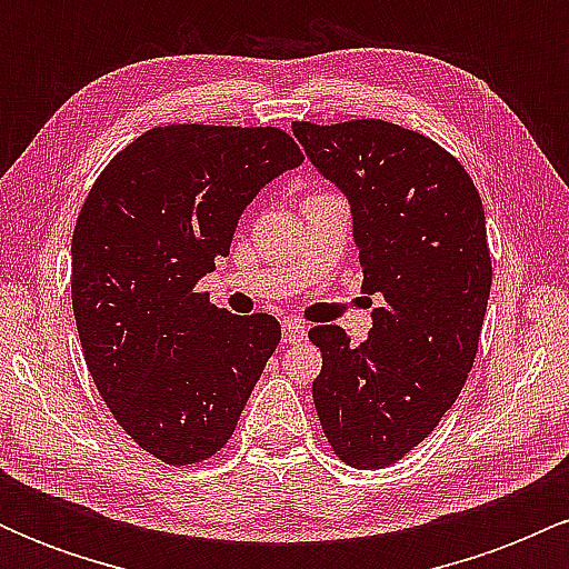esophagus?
I'll use <instances>...</instances> for the list:
<instances>
[{
	"label": "esophagus",
	"mask_w": 569,
	"mask_h": 569,
	"mask_svg": "<svg viewBox=\"0 0 569 569\" xmlns=\"http://www.w3.org/2000/svg\"><path fill=\"white\" fill-rule=\"evenodd\" d=\"M305 335H307L305 323L299 321V318H286V321H283V342L286 345L302 342Z\"/></svg>",
	"instance_id": "obj_1"
}]
</instances>
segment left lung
Segmentation results:
<instances>
[{"label": "left lung", "mask_w": 569, "mask_h": 569, "mask_svg": "<svg viewBox=\"0 0 569 569\" xmlns=\"http://www.w3.org/2000/svg\"><path fill=\"white\" fill-rule=\"evenodd\" d=\"M291 130L348 194L363 289L385 299L361 345L339 326L310 329L323 356L312 401L339 460L393 466L439 426L473 367L492 286L485 208L460 160L417 130L385 120Z\"/></svg>", "instance_id": "obj_1"}]
</instances>
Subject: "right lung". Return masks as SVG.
<instances>
[{
    "label": "right lung",
    "mask_w": 569,
    "mask_h": 569,
    "mask_svg": "<svg viewBox=\"0 0 569 569\" xmlns=\"http://www.w3.org/2000/svg\"><path fill=\"white\" fill-rule=\"evenodd\" d=\"M305 154L280 128L162 126L117 152L71 238V307L98 393L166 466L230 441L280 323L194 289L230 253L243 208Z\"/></svg>",
    "instance_id": "add662e5"
}]
</instances>
